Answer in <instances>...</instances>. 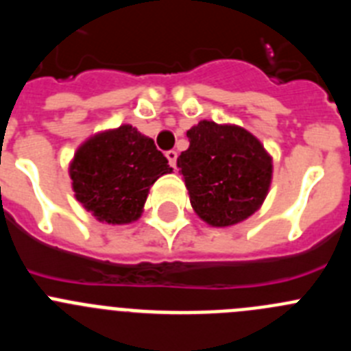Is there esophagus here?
Instances as JSON below:
<instances>
[{
    "mask_svg": "<svg viewBox=\"0 0 351 351\" xmlns=\"http://www.w3.org/2000/svg\"><path fill=\"white\" fill-rule=\"evenodd\" d=\"M167 160H169L170 167H176V162H178V151H173V149H169L165 153Z\"/></svg>",
    "mask_w": 351,
    "mask_h": 351,
    "instance_id": "esophagus-1",
    "label": "esophagus"
}]
</instances>
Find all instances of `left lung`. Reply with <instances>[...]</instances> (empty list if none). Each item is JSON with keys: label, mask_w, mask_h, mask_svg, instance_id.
Returning a JSON list of instances; mask_svg holds the SVG:
<instances>
[{"label": "left lung", "mask_w": 351, "mask_h": 351, "mask_svg": "<svg viewBox=\"0 0 351 351\" xmlns=\"http://www.w3.org/2000/svg\"><path fill=\"white\" fill-rule=\"evenodd\" d=\"M186 136L189 147L178 158V169L205 223L231 226L261 207L271 181V158L252 134L204 120Z\"/></svg>", "instance_id": "1"}]
</instances>
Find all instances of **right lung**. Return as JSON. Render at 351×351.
Instances as JSON below:
<instances>
[{
    "label": "right lung",
    "instance_id": "add662e5",
    "mask_svg": "<svg viewBox=\"0 0 351 351\" xmlns=\"http://www.w3.org/2000/svg\"><path fill=\"white\" fill-rule=\"evenodd\" d=\"M169 172L172 169L154 141L130 125L86 141L71 163L78 202L99 221L111 224L136 221L149 186Z\"/></svg>",
    "mask_w": 351,
    "mask_h": 351
}]
</instances>
